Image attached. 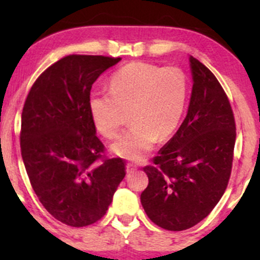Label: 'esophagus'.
Wrapping results in <instances>:
<instances>
[{
  "label": "esophagus",
  "mask_w": 260,
  "mask_h": 260,
  "mask_svg": "<svg viewBox=\"0 0 260 260\" xmlns=\"http://www.w3.org/2000/svg\"><path fill=\"white\" fill-rule=\"evenodd\" d=\"M137 170V166H134L133 164H127L126 166V171L127 174H132V172H134Z\"/></svg>",
  "instance_id": "obj_1"
}]
</instances>
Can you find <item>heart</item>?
I'll return each instance as SVG.
<instances>
[{"mask_svg": "<svg viewBox=\"0 0 260 260\" xmlns=\"http://www.w3.org/2000/svg\"><path fill=\"white\" fill-rule=\"evenodd\" d=\"M110 92H92L89 111L98 132L107 139L118 136L129 112L132 127L111 145L123 159L140 161L156 140H165L178 127L186 110L188 79L178 67L132 62L110 79Z\"/></svg>", "mask_w": 260, "mask_h": 260, "instance_id": "1", "label": "heart"}]
</instances>
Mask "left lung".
Segmentation results:
<instances>
[{
	"label": "left lung",
	"instance_id": "obj_1",
	"mask_svg": "<svg viewBox=\"0 0 260 260\" xmlns=\"http://www.w3.org/2000/svg\"><path fill=\"white\" fill-rule=\"evenodd\" d=\"M193 86L187 116L145 166L149 184L140 202L149 219L169 231L193 228L205 219L228 187L236 124L216 77L189 56Z\"/></svg>",
	"mask_w": 260,
	"mask_h": 260
}]
</instances>
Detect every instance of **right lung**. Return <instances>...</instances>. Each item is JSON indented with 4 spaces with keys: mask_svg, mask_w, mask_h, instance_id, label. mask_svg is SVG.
<instances>
[{
    "mask_svg": "<svg viewBox=\"0 0 260 260\" xmlns=\"http://www.w3.org/2000/svg\"><path fill=\"white\" fill-rule=\"evenodd\" d=\"M120 61L66 56L35 80L23 107L20 150L32 189L55 219L73 228L105 215L126 176L123 159L104 157L89 111L94 82Z\"/></svg>",
    "mask_w": 260,
    "mask_h": 260,
    "instance_id": "obj_1",
    "label": "right lung"
}]
</instances>
